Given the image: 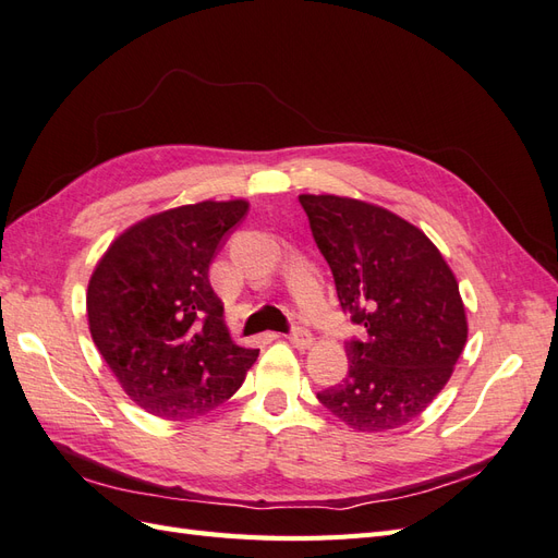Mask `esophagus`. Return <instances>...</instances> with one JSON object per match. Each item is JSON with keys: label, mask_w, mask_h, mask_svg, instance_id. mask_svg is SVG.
Instances as JSON below:
<instances>
[{"label": "esophagus", "mask_w": 558, "mask_h": 558, "mask_svg": "<svg viewBox=\"0 0 558 558\" xmlns=\"http://www.w3.org/2000/svg\"><path fill=\"white\" fill-rule=\"evenodd\" d=\"M288 341L296 349H311L313 335L308 330H304V327H294L292 335H288Z\"/></svg>", "instance_id": "obj_1"}]
</instances>
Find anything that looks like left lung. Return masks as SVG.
Listing matches in <instances>:
<instances>
[{
  "mask_svg": "<svg viewBox=\"0 0 558 558\" xmlns=\"http://www.w3.org/2000/svg\"><path fill=\"white\" fill-rule=\"evenodd\" d=\"M299 203L341 308L367 330L347 344L344 384L318 401L353 432H391L432 405L464 351L460 284L434 242L398 214L344 195L304 193Z\"/></svg>",
  "mask_w": 558,
  "mask_h": 558,
  "instance_id": "1",
  "label": "left lung"
}]
</instances>
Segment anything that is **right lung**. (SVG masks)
<instances>
[{"label":"right lung","mask_w":558,"mask_h":558,"mask_svg":"<svg viewBox=\"0 0 558 558\" xmlns=\"http://www.w3.org/2000/svg\"><path fill=\"white\" fill-rule=\"evenodd\" d=\"M247 199L150 214L110 242L87 288L89 332L122 391L148 415L203 417L245 381L259 351L238 347L209 264Z\"/></svg>","instance_id":"add662e5"}]
</instances>
